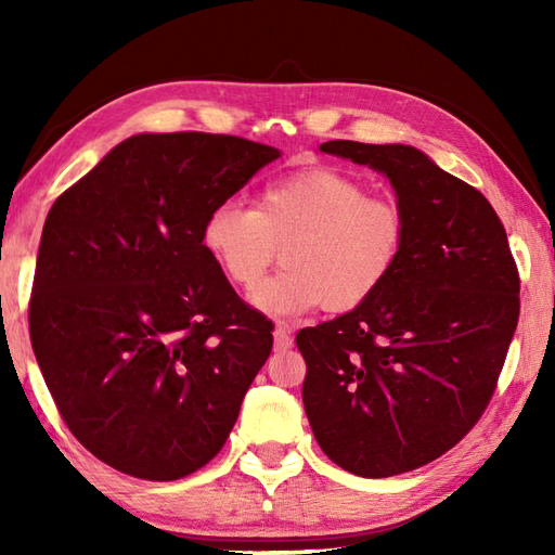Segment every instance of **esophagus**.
<instances>
[{
    "label": "esophagus",
    "mask_w": 555,
    "mask_h": 555,
    "mask_svg": "<svg viewBox=\"0 0 555 555\" xmlns=\"http://www.w3.org/2000/svg\"><path fill=\"white\" fill-rule=\"evenodd\" d=\"M274 346H276V350H286L293 346V336L286 326L274 328Z\"/></svg>",
    "instance_id": "34e87169"
}]
</instances>
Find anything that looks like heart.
<instances>
[{"mask_svg": "<svg viewBox=\"0 0 555 555\" xmlns=\"http://www.w3.org/2000/svg\"><path fill=\"white\" fill-rule=\"evenodd\" d=\"M405 215L393 199L367 195L352 176L314 167L262 185L255 209L223 199L207 211L199 243L233 286L253 288L284 245L286 269L253 293V305L291 320L324 302L352 310L398 267Z\"/></svg>", "mask_w": 555, "mask_h": 555, "instance_id": "heart-1", "label": "heart"}]
</instances>
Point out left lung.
Returning a JSON list of instances; mask_svg holds the SVG:
<instances>
[{
    "label": "left lung",
    "mask_w": 555,
    "mask_h": 555,
    "mask_svg": "<svg viewBox=\"0 0 555 555\" xmlns=\"http://www.w3.org/2000/svg\"><path fill=\"white\" fill-rule=\"evenodd\" d=\"M391 181L408 233L370 300L298 332L302 403L322 451L379 479L431 463L475 427L520 317L508 235L477 188L410 145L328 140Z\"/></svg>",
    "instance_id": "left-lung-1"
}]
</instances>
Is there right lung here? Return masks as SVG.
I'll return each mask as SVG.
<instances>
[{
    "instance_id": "1",
    "label": "right lung",
    "mask_w": 555,
    "mask_h": 555,
    "mask_svg": "<svg viewBox=\"0 0 555 555\" xmlns=\"http://www.w3.org/2000/svg\"><path fill=\"white\" fill-rule=\"evenodd\" d=\"M281 157L215 133H140L56 197L30 344L70 434L124 475L171 481L215 457L274 344L199 243L207 211Z\"/></svg>"
}]
</instances>
